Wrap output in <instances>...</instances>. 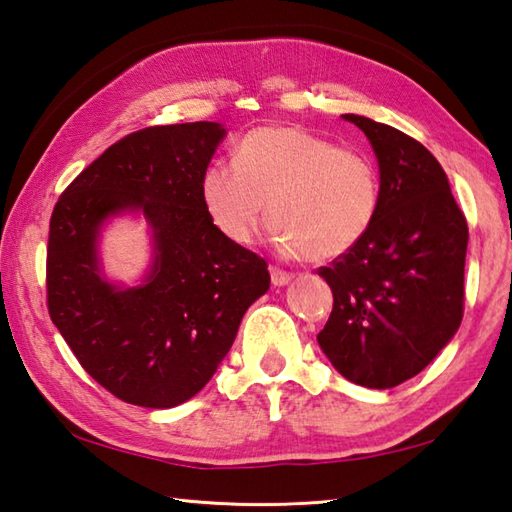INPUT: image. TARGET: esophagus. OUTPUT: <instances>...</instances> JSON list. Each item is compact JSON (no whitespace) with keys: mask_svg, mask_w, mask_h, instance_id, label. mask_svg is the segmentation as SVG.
<instances>
[{"mask_svg":"<svg viewBox=\"0 0 512 512\" xmlns=\"http://www.w3.org/2000/svg\"><path fill=\"white\" fill-rule=\"evenodd\" d=\"M269 271H271V283H274L276 287H285L289 280L294 278V274H291V271H285V269H280V267H271Z\"/></svg>","mask_w":512,"mask_h":512,"instance_id":"1","label":"esophagus"}]
</instances>
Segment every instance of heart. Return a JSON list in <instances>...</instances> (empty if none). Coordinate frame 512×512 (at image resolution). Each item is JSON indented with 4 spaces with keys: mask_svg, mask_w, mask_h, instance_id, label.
<instances>
[{
    "mask_svg": "<svg viewBox=\"0 0 512 512\" xmlns=\"http://www.w3.org/2000/svg\"><path fill=\"white\" fill-rule=\"evenodd\" d=\"M234 162L212 163L201 181L205 210L227 241L249 243L265 210L280 252L316 263L344 256L371 232L380 181L367 154L298 125H265L245 134Z\"/></svg>",
    "mask_w": 512,
    "mask_h": 512,
    "instance_id": "heart-1",
    "label": "heart"
}]
</instances>
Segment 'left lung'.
<instances>
[{"instance_id": "left-lung-1", "label": "left lung", "mask_w": 512, "mask_h": 512, "mask_svg": "<svg viewBox=\"0 0 512 512\" xmlns=\"http://www.w3.org/2000/svg\"><path fill=\"white\" fill-rule=\"evenodd\" d=\"M380 168L371 232L318 274L333 309L318 344L344 378L391 389L413 378L460 329L468 225L442 165L409 134L358 114Z\"/></svg>"}]
</instances>
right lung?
Returning a JSON list of instances; mask_svg holds the SVG:
<instances>
[{
  "instance_id": "right-lung-1",
  "label": "right lung",
  "mask_w": 512,
  "mask_h": 512,
  "mask_svg": "<svg viewBox=\"0 0 512 512\" xmlns=\"http://www.w3.org/2000/svg\"><path fill=\"white\" fill-rule=\"evenodd\" d=\"M225 128L152 125L92 161L52 210L48 311L79 364L103 389L145 409H172L201 391L232 349L238 325L269 289L265 258L227 241L201 198ZM141 211L155 258L137 288L102 276L100 227Z\"/></svg>"
}]
</instances>
